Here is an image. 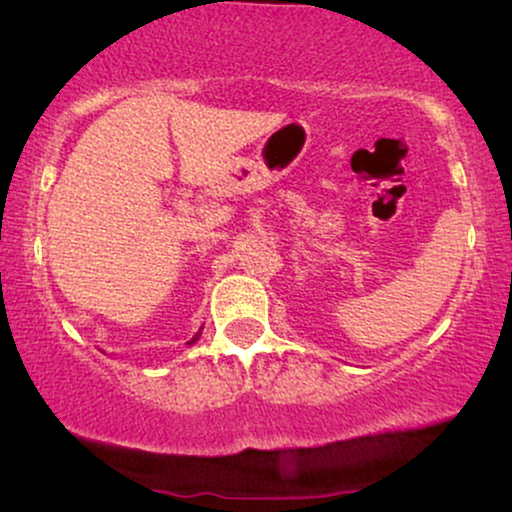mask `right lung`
Wrapping results in <instances>:
<instances>
[{
  "label": "right lung",
  "mask_w": 512,
  "mask_h": 512,
  "mask_svg": "<svg viewBox=\"0 0 512 512\" xmlns=\"http://www.w3.org/2000/svg\"><path fill=\"white\" fill-rule=\"evenodd\" d=\"M195 339H197V337H195ZM195 339H192V342H195ZM192 342H190V344H192Z\"/></svg>",
  "instance_id": "right-lung-1"
}]
</instances>
